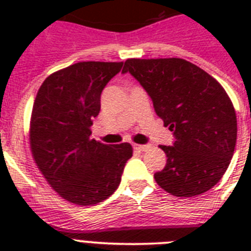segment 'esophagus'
Instances as JSON below:
<instances>
[{"label":"esophagus","instance_id":"esophagus-1","mask_svg":"<svg viewBox=\"0 0 251 251\" xmlns=\"http://www.w3.org/2000/svg\"><path fill=\"white\" fill-rule=\"evenodd\" d=\"M133 148H134L136 151H138V152H143V151L148 150V146L147 145H136V143H134V145H133Z\"/></svg>","mask_w":251,"mask_h":251}]
</instances>
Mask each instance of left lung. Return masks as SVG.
<instances>
[{
	"label": "left lung",
	"mask_w": 251,
	"mask_h": 251,
	"mask_svg": "<svg viewBox=\"0 0 251 251\" xmlns=\"http://www.w3.org/2000/svg\"><path fill=\"white\" fill-rule=\"evenodd\" d=\"M129 73L152 99L156 114L174 134L165 168L154 174L168 194L192 197L214 187L234 154L236 114L223 86L183 59H128Z\"/></svg>",
	"instance_id": "8db88e82"
}]
</instances>
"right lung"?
<instances>
[{"label": "right lung", "mask_w": 251, "mask_h": 251, "mask_svg": "<svg viewBox=\"0 0 251 251\" xmlns=\"http://www.w3.org/2000/svg\"><path fill=\"white\" fill-rule=\"evenodd\" d=\"M123 63L83 61L46 77L31 114L30 145L37 167L60 196L95 205L121 183L132 157L129 143L104 145L90 139L100 95Z\"/></svg>", "instance_id": "add662e5"}]
</instances>
